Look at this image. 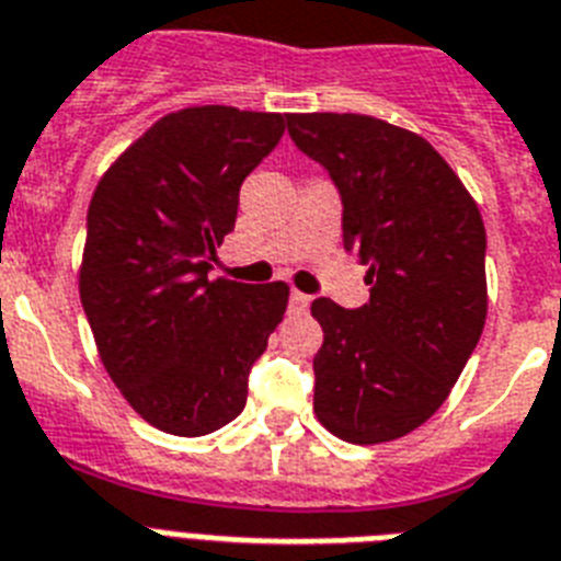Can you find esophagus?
<instances>
[{
  "instance_id": "obj_1",
  "label": "esophagus",
  "mask_w": 561,
  "mask_h": 561,
  "mask_svg": "<svg viewBox=\"0 0 561 561\" xmlns=\"http://www.w3.org/2000/svg\"><path fill=\"white\" fill-rule=\"evenodd\" d=\"M290 311H305L311 305V296L302 294V290H290Z\"/></svg>"
}]
</instances>
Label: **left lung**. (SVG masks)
Masks as SVG:
<instances>
[{"label":"left lung","instance_id":"left-lung-1","mask_svg":"<svg viewBox=\"0 0 561 561\" xmlns=\"http://www.w3.org/2000/svg\"><path fill=\"white\" fill-rule=\"evenodd\" d=\"M294 144L343 202V244L368 302L320 296L313 412L348 444L417 430L449 398L486 320V233L472 195L432 144L368 115H288Z\"/></svg>","mask_w":561,"mask_h":561}]
</instances>
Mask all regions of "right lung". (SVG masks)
Wrapping results in <instances>:
<instances>
[{"label": "right lung", "mask_w": 561, "mask_h": 561, "mask_svg": "<svg viewBox=\"0 0 561 561\" xmlns=\"http://www.w3.org/2000/svg\"><path fill=\"white\" fill-rule=\"evenodd\" d=\"M285 117L193 106L144 131L91 195L80 299L100 359L154 430L198 438L239 417L288 308L285 282L213 279L241 181Z\"/></svg>", "instance_id": "1"}]
</instances>
